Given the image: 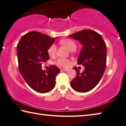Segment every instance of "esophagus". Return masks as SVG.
Wrapping results in <instances>:
<instances>
[{"mask_svg": "<svg viewBox=\"0 0 126 126\" xmlns=\"http://www.w3.org/2000/svg\"><path fill=\"white\" fill-rule=\"evenodd\" d=\"M63 70L64 71H68V68H63Z\"/></svg>", "mask_w": 126, "mask_h": 126, "instance_id": "34e87169", "label": "esophagus"}]
</instances>
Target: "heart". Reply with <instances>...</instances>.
Here are the masks:
<instances>
[{"mask_svg": "<svg viewBox=\"0 0 126 126\" xmlns=\"http://www.w3.org/2000/svg\"><path fill=\"white\" fill-rule=\"evenodd\" d=\"M60 43L65 46L70 51L76 50V44L74 41L71 39H64L60 41ZM56 46L55 44H53L51 45L48 50V53L50 56H53L55 55L56 51ZM57 65L63 66V67H67L70 65V61L68 59L65 58H59L56 61Z\"/></svg>", "mask_w": 126, "mask_h": 126, "instance_id": "1", "label": "heart"}]
</instances>
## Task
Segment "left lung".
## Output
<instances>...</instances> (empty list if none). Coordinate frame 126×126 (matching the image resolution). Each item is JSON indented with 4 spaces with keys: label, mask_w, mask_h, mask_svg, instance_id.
I'll list each match as a JSON object with an SVG mask.
<instances>
[{
    "label": "left lung",
    "mask_w": 126,
    "mask_h": 126,
    "mask_svg": "<svg viewBox=\"0 0 126 126\" xmlns=\"http://www.w3.org/2000/svg\"><path fill=\"white\" fill-rule=\"evenodd\" d=\"M78 41L83 47L77 59L78 65L84 70L82 73L77 67L76 77L71 82V86L78 92L91 91L100 82L106 65V46L101 35L91 30H84L68 35Z\"/></svg>",
    "instance_id": "8db88e82"
}]
</instances>
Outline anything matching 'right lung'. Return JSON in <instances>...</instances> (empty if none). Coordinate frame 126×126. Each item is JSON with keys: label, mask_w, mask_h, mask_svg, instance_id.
Segmentation results:
<instances>
[{"label": "right lung", "mask_w": 126, "mask_h": 126, "mask_svg": "<svg viewBox=\"0 0 126 126\" xmlns=\"http://www.w3.org/2000/svg\"><path fill=\"white\" fill-rule=\"evenodd\" d=\"M55 41L49 35L32 31L21 38L17 46L18 68L27 84L40 93L50 92L55 86L60 69L51 65L47 71L42 65L49 59L48 50Z\"/></svg>", "instance_id": "1"}]
</instances>
